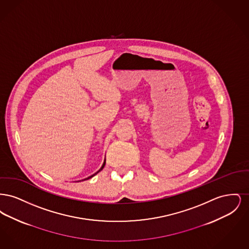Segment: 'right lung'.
<instances>
[{"instance_id":"right-lung-1","label":"right lung","mask_w":249,"mask_h":249,"mask_svg":"<svg viewBox=\"0 0 249 249\" xmlns=\"http://www.w3.org/2000/svg\"><path fill=\"white\" fill-rule=\"evenodd\" d=\"M105 165H106V160H105V162H104V164H103V166H102V168H101V169H100V170H99V171H98V172H97V173H96V174H94V175H93V176H91V177H89V178H86V179H84V180H88V179H89V178H93V177H94L95 175H97V174H98V173H99V172H100V171H102V170H103V169H104V167H105Z\"/></svg>"}]
</instances>
